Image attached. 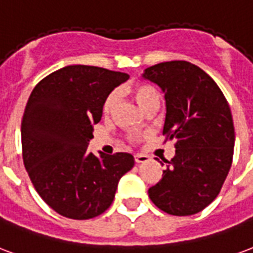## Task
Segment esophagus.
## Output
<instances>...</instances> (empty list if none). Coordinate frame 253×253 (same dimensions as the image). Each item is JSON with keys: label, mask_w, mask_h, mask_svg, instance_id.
Listing matches in <instances>:
<instances>
[{"label": "esophagus", "mask_w": 253, "mask_h": 253, "mask_svg": "<svg viewBox=\"0 0 253 253\" xmlns=\"http://www.w3.org/2000/svg\"><path fill=\"white\" fill-rule=\"evenodd\" d=\"M134 158H135L136 164H143V162H147V161L150 160L149 155L146 154H135L134 155Z\"/></svg>", "instance_id": "1"}]
</instances>
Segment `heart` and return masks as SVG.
I'll return each mask as SVG.
<instances>
[{
	"label": "heart",
	"instance_id": "heart-1",
	"mask_svg": "<svg viewBox=\"0 0 253 253\" xmlns=\"http://www.w3.org/2000/svg\"><path fill=\"white\" fill-rule=\"evenodd\" d=\"M130 92H131L132 98H134V100L136 102V104H138L142 110H143L149 103L154 102V100H158V102H160V92H158V89L155 88L153 84L136 83L134 87H131ZM115 102H117V93H108L107 98H106V100L103 103V112H106V114L110 112V110L114 107Z\"/></svg>",
	"mask_w": 253,
	"mask_h": 253
}]
</instances>
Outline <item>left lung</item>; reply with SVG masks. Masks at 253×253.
I'll list each match as a JSON object with an SVG mask.
<instances>
[{
	"label": "left lung",
	"mask_w": 253,
	"mask_h": 253,
	"mask_svg": "<svg viewBox=\"0 0 253 253\" xmlns=\"http://www.w3.org/2000/svg\"><path fill=\"white\" fill-rule=\"evenodd\" d=\"M142 78L165 93L164 134L175 139V155L166 161L149 197L173 216L196 214L217 197L231 169L235 127L229 104L216 82L189 61L155 64Z\"/></svg>",
	"instance_id": "1"
}]
</instances>
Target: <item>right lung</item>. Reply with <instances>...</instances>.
Here are the masks:
<instances>
[{"label":"right lung","mask_w":253,"mask_h":253,"mask_svg":"<svg viewBox=\"0 0 253 253\" xmlns=\"http://www.w3.org/2000/svg\"><path fill=\"white\" fill-rule=\"evenodd\" d=\"M128 79L123 72L68 65L41 80L28 99L21 122L22 158L40 197L55 212L88 220L107 211L118 182L134 157H100L87 151L103 103Z\"/></svg>","instance_id":"right-lung-1"}]
</instances>
